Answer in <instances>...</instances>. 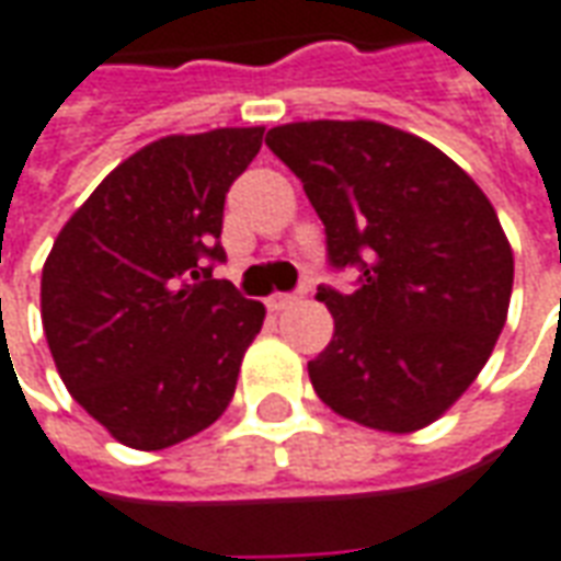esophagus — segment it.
I'll list each match as a JSON object with an SVG mask.
<instances>
[{
	"label": "esophagus",
	"instance_id": "esophagus-1",
	"mask_svg": "<svg viewBox=\"0 0 561 561\" xmlns=\"http://www.w3.org/2000/svg\"><path fill=\"white\" fill-rule=\"evenodd\" d=\"M291 304H297V294H270L267 297V309H273V312H282Z\"/></svg>",
	"mask_w": 561,
	"mask_h": 561
}]
</instances>
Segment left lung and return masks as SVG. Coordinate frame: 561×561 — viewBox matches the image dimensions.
Returning a JSON list of instances; mask_svg holds the SVG:
<instances>
[{
    "instance_id": "left-lung-1",
    "label": "left lung",
    "mask_w": 561,
    "mask_h": 561,
    "mask_svg": "<svg viewBox=\"0 0 561 561\" xmlns=\"http://www.w3.org/2000/svg\"><path fill=\"white\" fill-rule=\"evenodd\" d=\"M304 182L352 294L319 288L334 336L309 379L334 413L410 434L437 422L489 362L507 321L513 249L468 172L379 121H297L267 133Z\"/></svg>"
}]
</instances>
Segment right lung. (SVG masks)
Returning a JSON list of instances; mask_svg holds the SVG:
<instances>
[{"label":"right lung","mask_w":561,"mask_h":561,"mask_svg":"<svg viewBox=\"0 0 561 561\" xmlns=\"http://www.w3.org/2000/svg\"><path fill=\"white\" fill-rule=\"evenodd\" d=\"M264 127L163 136L117 163L62 225L42 267V324L57 374L133 449L209 428L237 391L261 300L227 279L221 218Z\"/></svg>","instance_id":"obj_1"}]
</instances>
